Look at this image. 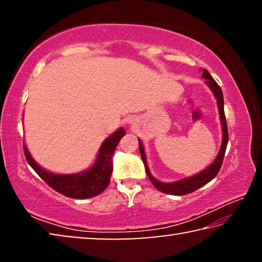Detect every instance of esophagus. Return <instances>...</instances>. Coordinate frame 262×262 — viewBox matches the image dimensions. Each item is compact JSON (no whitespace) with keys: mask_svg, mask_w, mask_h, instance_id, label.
Instances as JSON below:
<instances>
[{"mask_svg":"<svg viewBox=\"0 0 262 262\" xmlns=\"http://www.w3.org/2000/svg\"><path fill=\"white\" fill-rule=\"evenodd\" d=\"M133 121H134V120H130V123H133Z\"/></svg>","mask_w":262,"mask_h":262,"instance_id":"1","label":"esophagus"}]
</instances>
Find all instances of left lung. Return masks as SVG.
Returning <instances> with one entry per match:
<instances>
[{"instance_id": "8db88e82", "label": "left lung", "mask_w": 262, "mask_h": 262, "mask_svg": "<svg viewBox=\"0 0 262 262\" xmlns=\"http://www.w3.org/2000/svg\"><path fill=\"white\" fill-rule=\"evenodd\" d=\"M202 77L206 79V84L210 88V90L214 94L215 98L217 100V107H219L220 112V118H221V123H222V130H223V140H222V145L217 155L216 159L214 163H211L210 166H208L206 170H203L200 173L189 177V178L181 179L179 181H174V183H162V181H158L155 179L149 171L148 164H147V158H145V152L143 149V144H142V141L139 140V145H140V154L142 157V161L144 163L145 172H147V176L149 180L151 181L152 185L156 187L158 190L165 193V194H171V195H185L194 192V190L199 189L202 186L209 183L219 173L220 168L222 166V163H223V158L225 155V150H227L228 141H229V134H228V126H227V119H225L224 114V100H223V92H222L221 88L219 84L216 83L214 78L211 77V75L208 73L207 69H203Z\"/></svg>"}]
</instances>
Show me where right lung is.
Returning a JSON list of instances; mask_svg holds the SVG:
<instances>
[{
	"label": "right lung",
	"instance_id": "add662e5",
	"mask_svg": "<svg viewBox=\"0 0 262 262\" xmlns=\"http://www.w3.org/2000/svg\"><path fill=\"white\" fill-rule=\"evenodd\" d=\"M125 129L120 128L106 139L99 149L98 157L90 170L75 174H55L43 170L31 157L28 148L24 144V154L30 166L37 174L51 186L53 189L62 195L73 199H89L104 192L110 184V178L113 170L112 156L119 141L125 136Z\"/></svg>",
	"mask_w": 262,
	"mask_h": 262
}]
</instances>
